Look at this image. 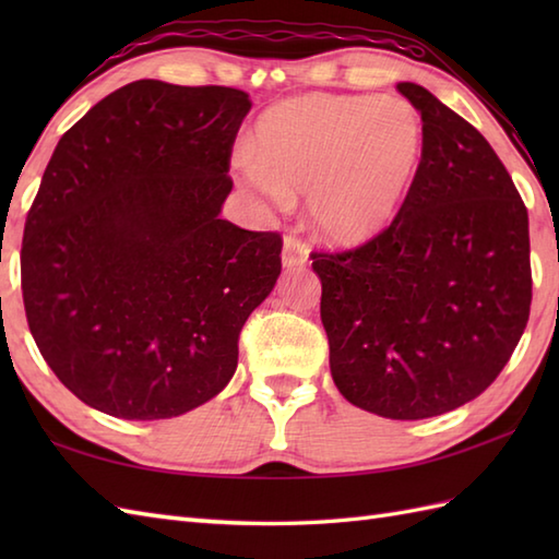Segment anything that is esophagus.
<instances>
[{
	"mask_svg": "<svg viewBox=\"0 0 559 559\" xmlns=\"http://www.w3.org/2000/svg\"><path fill=\"white\" fill-rule=\"evenodd\" d=\"M307 257H310V249H307V242L302 237H298L295 233H288L286 240H283V266L295 269L302 266Z\"/></svg>",
	"mask_w": 559,
	"mask_h": 559,
	"instance_id": "1",
	"label": "esophagus"
}]
</instances>
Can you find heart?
Masks as SVG:
<instances>
[{
    "label": "heart",
    "mask_w": 559,
    "mask_h": 559,
    "mask_svg": "<svg viewBox=\"0 0 559 559\" xmlns=\"http://www.w3.org/2000/svg\"><path fill=\"white\" fill-rule=\"evenodd\" d=\"M423 144V117L408 100L310 93L261 115L245 177L276 201L312 194L319 228L338 242H360L394 221Z\"/></svg>",
    "instance_id": "heart-1"
}]
</instances>
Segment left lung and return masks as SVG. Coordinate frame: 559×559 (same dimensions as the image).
<instances>
[{
  "label": "left lung",
  "instance_id": "obj_1",
  "mask_svg": "<svg viewBox=\"0 0 559 559\" xmlns=\"http://www.w3.org/2000/svg\"><path fill=\"white\" fill-rule=\"evenodd\" d=\"M423 158L386 228L350 249H314L329 365L353 406L391 420L454 411L512 358L531 312L528 211L492 146L430 91Z\"/></svg>",
  "mask_w": 559,
  "mask_h": 559
}]
</instances>
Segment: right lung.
<instances>
[{"label": "right lung", "mask_w": 559, "mask_h": 559, "mask_svg": "<svg viewBox=\"0 0 559 559\" xmlns=\"http://www.w3.org/2000/svg\"><path fill=\"white\" fill-rule=\"evenodd\" d=\"M252 100L141 79L59 139L26 216L21 293L45 362L86 406L175 418L213 399L281 273L283 237L221 218Z\"/></svg>", "instance_id": "add662e5"}]
</instances>
